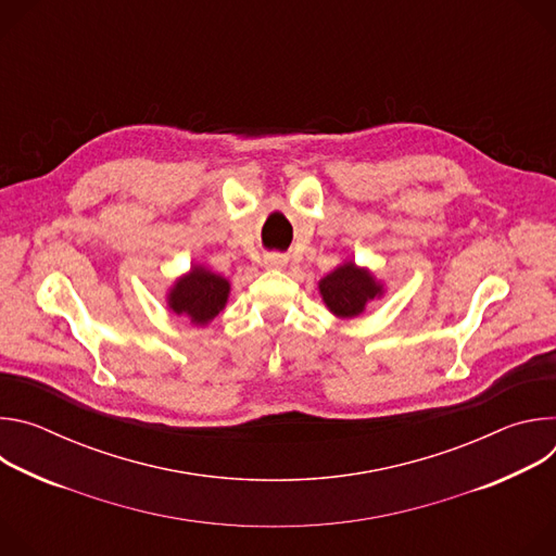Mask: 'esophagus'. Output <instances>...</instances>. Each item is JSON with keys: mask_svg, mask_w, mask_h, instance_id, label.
Wrapping results in <instances>:
<instances>
[{"mask_svg": "<svg viewBox=\"0 0 556 556\" xmlns=\"http://www.w3.org/2000/svg\"><path fill=\"white\" fill-rule=\"evenodd\" d=\"M264 266L270 268V270H281V268L288 266V257H286V255H277V253L266 255V257H264Z\"/></svg>", "mask_w": 556, "mask_h": 556, "instance_id": "esophagus-1", "label": "esophagus"}]
</instances>
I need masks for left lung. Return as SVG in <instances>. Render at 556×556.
I'll list each match as a JSON object with an SVG mask.
<instances>
[{"label":"left lung","instance_id":"8db88e82","mask_svg":"<svg viewBox=\"0 0 556 556\" xmlns=\"http://www.w3.org/2000/svg\"><path fill=\"white\" fill-rule=\"evenodd\" d=\"M384 292V283L367 266H358L354 260H343L319 281V294L326 307L343 321L356 319L371 301L382 299Z\"/></svg>","mask_w":556,"mask_h":556}]
</instances>
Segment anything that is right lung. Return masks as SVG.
I'll return each mask as SVG.
<instances>
[{"mask_svg": "<svg viewBox=\"0 0 556 556\" xmlns=\"http://www.w3.org/2000/svg\"><path fill=\"white\" fill-rule=\"evenodd\" d=\"M230 296V281L213 273L204 264H191L165 294L167 309L187 316L191 326H208L215 316L226 307Z\"/></svg>", "mask_w": 556, "mask_h": 556, "instance_id": "add662e5", "label": "right lung"}]
</instances>
